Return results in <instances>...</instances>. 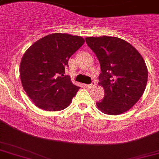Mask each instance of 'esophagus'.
I'll list each match as a JSON object with an SVG mask.
<instances>
[{
    "instance_id": "esophagus-1",
    "label": "esophagus",
    "mask_w": 159,
    "mask_h": 159,
    "mask_svg": "<svg viewBox=\"0 0 159 159\" xmlns=\"http://www.w3.org/2000/svg\"><path fill=\"white\" fill-rule=\"evenodd\" d=\"M96 83H97V82H96V81H92L91 84L87 85V88H92V87H93L95 85H96Z\"/></svg>"
}]
</instances>
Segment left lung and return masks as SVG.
<instances>
[{"mask_svg": "<svg viewBox=\"0 0 159 159\" xmlns=\"http://www.w3.org/2000/svg\"><path fill=\"white\" fill-rule=\"evenodd\" d=\"M89 48L99 60V84L105 97L97 102L100 111L120 115L138 102L145 90L148 69L143 57L128 42L116 37H87Z\"/></svg>", "mask_w": 159, "mask_h": 159, "instance_id": "1", "label": "left lung"}]
</instances>
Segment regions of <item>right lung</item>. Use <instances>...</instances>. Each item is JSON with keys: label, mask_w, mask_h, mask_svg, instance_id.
<instances>
[{"label": "right lung", "mask_w": 159, "mask_h": 159, "mask_svg": "<svg viewBox=\"0 0 159 159\" xmlns=\"http://www.w3.org/2000/svg\"><path fill=\"white\" fill-rule=\"evenodd\" d=\"M84 42L81 36L56 33L39 39L27 49L20 62V80L36 106L58 111L69 106L80 87L65 75V68Z\"/></svg>", "instance_id": "add662e5"}]
</instances>
